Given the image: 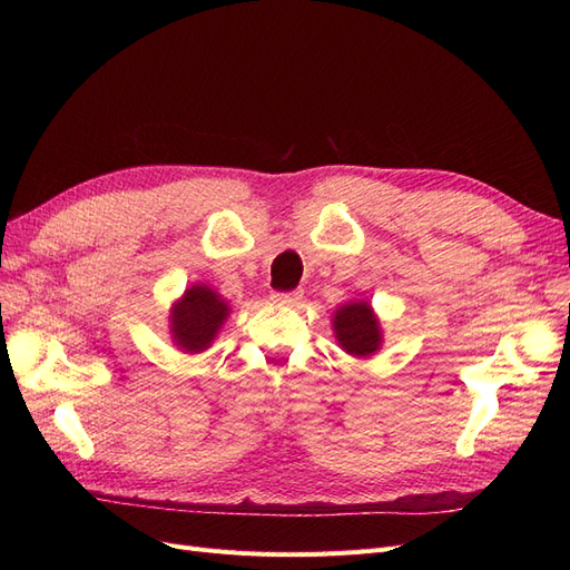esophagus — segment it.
<instances>
[{"mask_svg": "<svg viewBox=\"0 0 570 570\" xmlns=\"http://www.w3.org/2000/svg\"><path fill=\"white\" fill-rule=\"evenodd\" d=\"M273 302L283 306H297L302 302V292H273Z\"/></svg>", "mask_w": 570, "mask_h": 570, "instance_id": "34e87169", "label": "esophagus"}]
</instances>
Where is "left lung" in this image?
Returning a JSON list of instances; mask_svg holds the SVG:
<instances>
[{"label": "left lung", "mask_w": 570, "mask_h": 570, "mask_svg": "<svg viewBox=\"0 0 570 570\" xmlns=\"http://www.w3.org/2000/svg\"><path fill=\"white\" fill-rule=\"evenodd\" d=\"M333 331L340 347L356 356H373L383 344V331L368 302H350L340 306L333 318Z\"/></svg>", "instance_id": "1"}]
</instances>
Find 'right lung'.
Instances as JSON below:
<instances>
[{
    "instance_id": "1",
    "label": "right lung",
    "mask_w": 570,
    "mask_h": 570,
    "mask_svg": "<svg viewBox=\"0 0 570 570\" xmlns=\"http://www.w3.org/2000/svg\"><path fill=\"white\" fill-rule=\"evenodd\" d=\"M230 306L209 285H193L170 308V337L187 354H199L212 347Z\"/></svg>"
}]
</instances>
